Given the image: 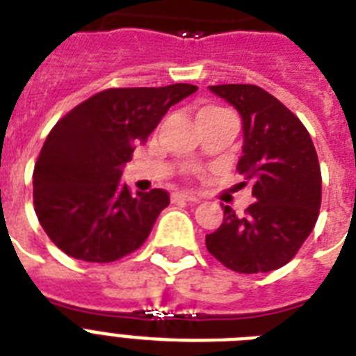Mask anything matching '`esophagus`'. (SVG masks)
<instances>
[{
  "instance_id": "1",
  "label": "esophagus",
  "mask_w": 356,
  "mask_h": 356,
  "mask_svg": "<svg viewBox=\"0 0 356 356\" xmlns=\"http://www.w3.org/2000/svg\"><path fill=\"white\" fill-rule=\"evenodd\" d=\"M172 200H184V202H198L197 197L187 195V193H172Z\"/></svg>"
}]
</instances>
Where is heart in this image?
Wrapping results in <instances>:
<instances>
[{"label":"heart","mask_w":356,"mask_h":356,"mask_svg":"<svg viewBox=\"0 0 356 356\" xmlns=\"http://www.w3.org/2000/svg\"><path fill=\"white\" fill-rule=\"evenodd\" d=\"M219 111H225V109H222V107H217V106H206V107H202L200 111H198V117H200V115H209V113H219Z\"/></svg>","instance_id":"obj_1"}]
</instances>
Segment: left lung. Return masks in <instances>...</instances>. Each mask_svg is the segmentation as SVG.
Returning a JSON list of instances; mask_svg holds the SVG:
<instances>
[{
    "instance_id": "1",
    "label": "left lung",
    "mask_w": 356,
    "mask_h": 356,
    "mask_svg": "<svg viewBox=\"0 0 356 356\" xmlns=\"http://www.w3.org/2000/svg\"><path fill=\"white\" fill-rule=\"evenodd\" d=\"M243 118L238 172L250 181L254 202L236 216L225 206L222 225L206 234V249L236 273H267L286 266L316 227L321 170L305 124L258 85H211Z\"/></svg>"
}]
</instances>
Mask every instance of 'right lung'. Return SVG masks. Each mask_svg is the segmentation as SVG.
Listing matches in <instances>:
<instances>
[{"mask_svg": "<svg viewBox=\"0 0 356 356\" xmlns=\"http://www.w3.org/2000/svg\"><path fill=\"white\" fill-rule=\"evenodd\" d=\"M195 85L106 89L68 111L44 140L33 170V206L40 227L65 254L109 264L147 241L165 189L129 191L120 167L163 115Z\"/></svg>", "mask_w": 356, "mask_h": 356, "instance_id": "1", "label": "right lung"}]
</instances>
